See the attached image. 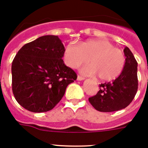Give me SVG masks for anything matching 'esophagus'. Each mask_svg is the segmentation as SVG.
<instances>
[{"instance_id":"obj_1","label":"esophagus","mask_w":148,"mask_h":148,"mask_svg":"<svg viewBox=\"0 0 148 148\" xmlns=\"http://www.w3.org/2000/svg\"><path fill=\"white\" fill-rule=\"evenodd\" d=\"M84 79V78L82 76H80V75H78V77H77V80L78 81H83Z\"/></svg>"}]
</instances>
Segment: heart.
Here are the masks:
<instances>
[{
  "mask_svg": "<svg viewBox=\"0 0 148 148\" xmlns=\"http://www.w3.org/2000/svg\"><path fill=\"white\" fill-rule=\"evenodd\" d=\"M65 58L72 68H78L90 59L91 64L82 68L81 72L87 75H98L99 79L104 82L116 79L125 65L122 51L104 39L89 40L80 46L70 43L65 49Z\"/></svg>",
  "mask_w": 148,
  "mask_h": 148,
  "instance_id": "1",
  "label": "heart"
}]
</instances>
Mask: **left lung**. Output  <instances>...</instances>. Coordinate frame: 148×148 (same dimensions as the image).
<instances>
[{
	"instance_id": "obj_1",
	"label": "left lung",
	"mask_w": 148,
	"mask_h": 148,
	"mask_svg": "<svg viewBox=\"0 0 148 148\" xmlns=\"http://www.w3.org/2000/svg\"><path fill=\"white\" fill-rule=\"evenodd\" d=\"M124 70L112 82L99 84L97 94L89 98L92 106L100 112H113L124 109L133 100L138 90L137 61L131 51L125 47Z\"/></svg>"
}]
</instances>
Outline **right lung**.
<instances>
[{"instance_id":"obj_1","label":"right lung","mask_w":148,"mask_h":148,"mask_svg":"<svg viewBox=\"0 0 148 148\" xmlns=\"http://www.w3.org/2000/svg\"><path fill=\"white\" fill-rule=\"evenodd\" d=\"M64 52L57 35L41 36L19 49L12 64V85L23 108L33 113L51 110L76 80V73L63 61Z\"/></svg>"}]
</instances>
